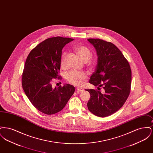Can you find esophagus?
<instances>
[{"label":"esophagus","instance_id":"1","mask_svg":"<svg viewBox=\"0 0 153 153\" xmlns=\"http://www.w3.org/2000/svg\"><path fill=\"white\" fill-rule=\"evenodd\" d=\"M76 90H77V91L78 92H83L84 91V89L82 88H77Z\"/></svg>","mask_w":153,"mask_h":153}]
</instances>
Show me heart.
Wrapping results in <instances>:
<instances>
[{
  "label": "heart",
  "mask_w": 153,
  "mask_h": 153,
  "mask_svg": "<svg viewBox=\"0 0 153 153\" xmlns=\"http://www.w3.org/2000/svg\"><path fill=\"white\" fill-rule=\"evenodd\" d=\"M75 51L78 54L83 61H88L92 57V53L87 47L84 46H77L74 48ZM67 53L64 52L61 57L60 65L62 68H65L66 65ZM66 80L76 86H79L83 82V81L87 79V74L84 72H80L76 71H71L66 73Z\"/></svg>",
  "instance_id": "obj_1"
}]
</instances>
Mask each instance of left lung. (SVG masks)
<instances>
[{"label": "left lung", "instance_id": "left-lung-1", "mask_svg": "<svg viewBox=\"0 0 153 153\" xmlns=\"http://www.w3.org/2000/svg\"><path fill=\"white\" fill-rule=\"evenodd\" d=\"M88 41L94 46L98 57L89 83L104 89V94L96 89L86 90L91 95L88 108L96 116L108 117L120 109L129 96L131 68L115 45L100 39L90 38Z\"/></svg>", "mask_w": 153, "mask_h": 153}]
</instances>
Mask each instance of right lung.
<instances>
[{"label": "right lung", "mask_w": 153, "mask_h": 153, "mask_svg": "<svg viewBox=\"0 0 153 153\" xmlns=\"http://www.w3.org/2000/svg\"><path fill=\"white\" fill-rule=\"evenodd\" d=\"M74 39L56 36L38 44L28 55L22 74V87L30 101L46 115L63 109L75 88L70 84L52 88V80L59 78L62 49Z\"/></svg>", "instance_id": "right-lung-1"}]
</instances>
